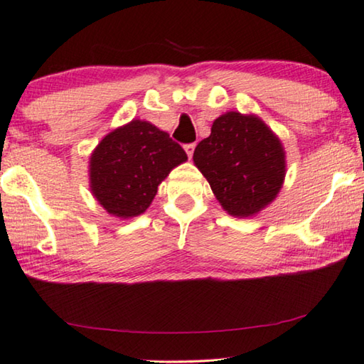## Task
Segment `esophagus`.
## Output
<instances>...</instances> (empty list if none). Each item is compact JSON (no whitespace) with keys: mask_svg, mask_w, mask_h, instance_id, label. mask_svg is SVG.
<instances>
[{"mask_svg":"<svg viewBox=\"0 0 364 364\" xmlns=\"http://www.w3.org/2000/svg\"><path fill=\"white\" fill-rule=\"evenodd\" d=\"M194 147H196V144H186V145H184V150H186L189 159H191L193 154H194Z\"/></svg>","mask_w":364,"mask_h":364,"instance_id":"esophagus-1","label":"esophagus"}]
</instances>
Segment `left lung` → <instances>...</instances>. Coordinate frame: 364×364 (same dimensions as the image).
Returning a JSON list of instances; mask_svg holds the SVG:
<instances>
[{"label":"left lung","instance_id":"8db88e82","mask_svg":"<svg viewBox=\"0 0 364 364\" xmlns=\"http://www.w3.org/2000/svg\"><path fill=\"white\" fill-rule=\"evenodd\" d=\"M193 160L222 208L235 217L255 215L273 203L286 176L283 144L253 114L217 117Z\"/></svg>","mask_w":364,"mask_h":364}]
</instances>
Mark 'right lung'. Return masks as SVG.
I'll list each match as a JSON object with an SVG mask.
<instances>
[{
  "label": "right lung",
  "instance_id": "right-lung-1",
  "mask_svg": "<svg viewBox=\"0 0 364 364\" xmlns=\"http://www.w3.org/2000/svg\"><path fill=\"white\" fill-rule=\"evenodd\" d=\"M186 160V151L170 134L134 119L107 134L91 154V193L107 214L121 219L140 215L159 184Z\"/></svg>",
  "mask_w": 364,
  "mask_h": 364
}]
</instances>
